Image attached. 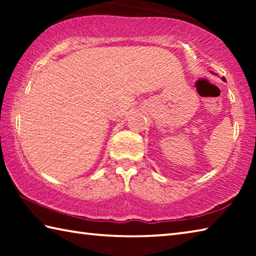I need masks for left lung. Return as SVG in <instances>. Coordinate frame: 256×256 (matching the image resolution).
<instances>
[{
  "label": "left lung",
  "mask_w": 256,
  "mask_h": 256,
  "mask_svg": "<svg viewBox=\"0 0 256 256\" xmlns=\"http://www.w3.org/2000/svg\"><path fill=\"white\" fill-rule=\"evenodd\" d=\"M211 73H214V72H211ZM222 81H226V79H224V76H222Z\"/></svg>",
  "instance_id": "obj_1"
}]
</instances>
